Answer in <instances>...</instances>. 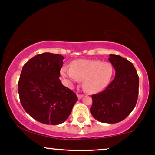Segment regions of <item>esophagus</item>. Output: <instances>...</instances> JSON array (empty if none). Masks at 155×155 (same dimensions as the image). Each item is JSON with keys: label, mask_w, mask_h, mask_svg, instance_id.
I'll use <instances>...</instances> for the list:
<instances>
[{"label": "esophagus", "mask_w": 155, "mask_h": 155, "mask_svg": "<svg viewBox=\"0 0 155 155\" xmlns=\"http://www.w3.org/2000/svg\"><path fill=\"white\" fill-rule=\"evenodd\" d=\"M77 95H78V99H81V98H83V95H81V94H78Z\"/></svg>", "instance_id": "1"}]
</instances>
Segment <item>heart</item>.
Here are the masks:
<instances>
[{"mask_svg": "<svg viewBox=\"0 0 155 155\" xmlns=\"http://www.w3.org/2000/svg\"><path fill=\"white\" fill-rule=\"evenodd\" d=\"M61 74L70 85L83 80V87L86 92L98 93L109 85L114 74V68L108 62L78 60L72 63L71 68H62Z\"/></svg>", "mask_w": 155, "mask_h": 155, "instance_id": "1", "label": "heart"}]
</instances>
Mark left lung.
<instances>
[{
  "label": "left lung",
  "mask_w": 155,
  "mask_h": 155,
  "mask_svg": "<svg viewBox=\"0 0 155 155\" xmlns=\"http://www.w3.org/2000/svg\"><path fill=\"white\" fill-rule=\"evenodd\" d=\"M108 60L115 69V78L104 91L92 95L91 113L97 121L116 124L125 119L136 106L139 76L127 59L110 54Z\"/></svg>",
  "instance_id": "8db88e82"
}]
</instances>
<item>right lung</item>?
<instances>
[{"label":"right lung","mask_w":155,"mask_h":155,"mask_svg":"<svg viewBox=\"0 0 155 155\" xmlns=\"http://www.w3.org/2000/svg\"><path fill=\"white\" fill-rule=\"evenodd\" d=\"M64 57L45 52L30 59L22 68L18 84L23 108L45 124L58 125L71 114L78 97L60 80Z\"/></svg>","instance_id":"add662e5"}]
</instances>
